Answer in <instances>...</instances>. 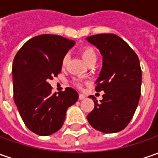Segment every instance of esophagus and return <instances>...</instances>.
Here are the masks:
<instances>
[{"label":"esophagus","instance_id":"obj_1","mask_svg":"<svg viewBox=\"0 0 158 158\" xmlns=\"http://www.w3.org/2000/svg\"><path fill=\"white\" fill-rule=\"evenodd\" d=\"M85 98V94H79V100H84Z\"/></svg>","mask_w":158,"mask_h":158}]
</instances>
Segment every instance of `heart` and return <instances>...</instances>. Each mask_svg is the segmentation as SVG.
Wrapping results in <instances>:
<instances>
[{
	"label": "heart",
	"instance_id": "b5f03b06",
	"mask_svg": "<svg viewBox=\"0 0 158 158\" xmlns=\"http://www.w3.org/2000/svg\"><path fill=\"white\" fill-rule=\"evenodd\" d=\"M81 55L82 57L85 59V61L88 64H92V63H95L96 60H97V54H96L95 51L92 48L91 46H85L82 51H81ZM69 61V55L68 54H65L64 57H63L62 59V66L64 67L66 66L67 63ZM73 84L79 87V88H81L82 87V85L80 83L79 80H77V79H74L73 80Z\"/></svg>",
	"mask_w": 158,
	"mask_h": 158
}]
</instances>
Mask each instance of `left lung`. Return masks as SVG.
I'll use <instances>...</instances> for the list:
<instances>
[{
    "instance_id": "8db88e82",
    "label": "left lung",
    "mask_w": 158,
    "mask_h": 158,
    "mask_svg": "<svg viewBox=\"0 0 158 158\" xmlns=\"http://www.w3.org/2000/svg\"><path fill=\"white\" fill-rule=\"evenodd\" d=\"M86 39L103 57L95 91H104L101 102L90 96L94 101V108L87 115L88 123L103 133L119 132L131 121L141 96L139 58L128 44L114 34H98Z\"/></svg>"
}]
</instances>
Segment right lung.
Segmentation results:
<instances>
[{
    "label": "right lung",
    "instance_id": "right-lung-1",
    "mask_svg": "<svg viewBox=\"0 0 158 158\" xmlns=\"http://www.w3.org/2000/svg\"><path fill=\"white\" fill-rule=\"evenodd\" d=\"M75 42L57 35H40L27 41L14 58V101L26 127L38 135H49L63 126L66 110L79 99L66 87L57 94L48 83L62 69L63 57Z\"/></svg>",
    "mask_w": 158,
    "mask_h": 158
}]
</instances>
